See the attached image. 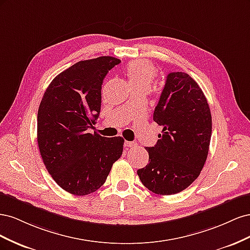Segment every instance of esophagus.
Listing matches in <instances>:
<instances>
[{"mask_svg":"<svg viewBox=\"0 0 250 250\" xmlns=\"http://www.w3.org/2000/svg\"><path fill=\"white\" fill-rule=\"evenodd\" d=\"M124 146H125V148H126V149H128V148H134V147H137V146H138V144L135 143V142L125 141V142H124Z\"/></svg>","mask_w":250,"mask_h":250,"instance_id":"34e87169","label":"esophagus"}]
</instances>
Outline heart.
Segmentation results:
<instances>
[{"mask_svg": "<svg viewBox=\"0 0 250 250\" xmlns=\"http://www.w3.org/2000/svg\"><path fill=\"white\" fill-rule=\"evenodd\" d=\"M156 75L153 64L146 60H133L126 67V77L132 89H149Z\"/></svg>", "mask_w": 250, "mask_h": 250, "instance_id": "heart-1", "label": "heart"}]
</instances>
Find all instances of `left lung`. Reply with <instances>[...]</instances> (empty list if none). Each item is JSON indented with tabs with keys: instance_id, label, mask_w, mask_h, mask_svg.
Listing matches in <instances>:
<instances>
[{
	"instance_id": "obj_1",
	"label": "left lung",
	"mask_w": 250,
	"mask_h": 250,
	"mask_svg": "<svg viewBox=\"0 0 250 250\" xmlns=\"http://www.w3.org/2000/svg\"><path fill=\"white\" fill-rule=\"evenodd\" d=\"M153 121L163 126V131L154 147H146L149 163L138 170V175L155 194L179 193L199 176L211 135L208 100L190 75L168 74Z\"/></svg>"
}]
</instances>
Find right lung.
Returning <instances> with one entry per match:
<instances>
[{"mask_svg": "<svg viewBox=\"0 0 250 250\" xmlns=\"http://www.w3.org/2000/svg\"><path fill=\"white\" fill-rule=\"evenodd\" d=\"M120 62L101 56L73 64L52 80L40 104L37 143L42 162L55 183L73 195L97 191L122 155L123 138L87 132L100 115L103 79Z\"/></svg>", "mask_w": 250, "mask_h": 250, "instance_id": "obj_1", "label": "right lung"}]
</instances>
